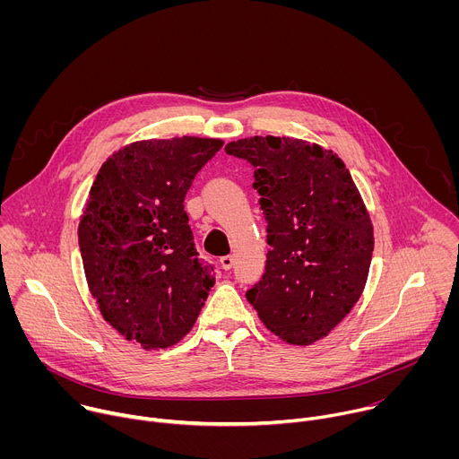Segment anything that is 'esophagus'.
<instances>
[{
    "label": "esophagus",
    "instance_id": "obj_1",
    "mask_svg": "<svg viewBox=\"0 0 459 459\" xmlns=\"http://www.w3.org/2000/svg\"><path fill=\"white\" fill-rule=\"evenodd\" d=\"M220 264H221V269L229 271V269H232V265H234V257H232V255H223V257L220 259Z\"/></svg>",
    "mask_w": 459,
    "mask_h": 459
}]
</instances>
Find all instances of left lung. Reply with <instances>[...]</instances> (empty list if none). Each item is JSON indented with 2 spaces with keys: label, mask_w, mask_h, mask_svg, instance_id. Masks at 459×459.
Listing matches in <instances>:
<instances>
[{
  "label": "left lung",
  "mask_w": 459,
  "mask_h": 459,
  "mask_svg": "<svg viewBox=\"0 0 459 459\" xmlns=\"http://www.w3.org/2000/svg\"><path fill=\"white\" fill-rule=\"evenodd\" d=\"M225 152L252 165L267 221L265 274L247 299L280 340L312 345L352 310L367 283L374 230L361 194L338 154L316 143L254 136Z\"/></svg>",
  "instance_id": "obj_1"
}]
</instances>
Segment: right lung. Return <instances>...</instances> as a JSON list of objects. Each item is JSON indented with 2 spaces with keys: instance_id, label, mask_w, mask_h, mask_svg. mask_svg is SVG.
<instances>
[{
  "instance_id": "add662e5",
  "label": "right lung",
  "mask_w": 459,
  "mask_h": 459,
  "mask_svg": "<svg viewBox=\"0 0 459 459\" xmlns=\"http://www.w3.org/2000/svg\"><path fill=\"white\" fill-rule=\"evenodd\" d=\"M221 147L194 136L134 142L101 165L91 186L78 227L89 290L112 329L147 351L183 340L214 287L183 202Z\"/></svg>"
}]
</instances>
